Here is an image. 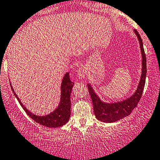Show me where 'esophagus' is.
I'll return each mask as SVG.
<instances>
[{"label": "esophagus", "instance_id": "obj_1", "mask_svg": "<svg viewBox=\"0 0 160 160\" xmlns=\"http://www.w3.org/2000/svg\"><path fill=\"white\" fill-rule=\"evenodd\" d=\"M87 75V70L86 68L84 67H81L78 70H77V76L78 77V79H85Z\"/></svg>", "mask_w": 160, "mask_h": 160}]
</instances>
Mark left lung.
I'll return each mask as SVG.
<instances>
[{
    "mask_svg": "<svg viewBox=\"0 0 160 160\" xmlns=\"http://www.w3.org/2000/svg\"><path fill=\"white\" fill-rule=\"evenodd\" d=\"M135 33L138 37V41H139L142 57V69L141 79H140L138 88H137L135 93L125 101L109 104V103H104L101 101L99 97L93 91L92 87L90 84H88V90H89L90 98H91L92 102H93V113H94L97 118L101 122L111 123V122H115L120 119H122L123 118L126 117V116H128L132 113V111L135 109V108L136 107L138 103L139 102L140 99H141L143 90H144L145 83H146V72H147L146 57L141 36L136 30H135Z\"/></svg>",
    "mask_w": 160,
    "mask_h": 160,
    "instance_id": "1",
    "label": "left lung"
}]
</instances>
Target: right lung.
<instances>
[{
    "mask_svg": "<svg viewBox=\"0 0 160 160\" xmlns=\"http://www.w3.org/2000/svg\"><path fill=\"white\" fill-rule=\"evenodd\" d=\"M74 83L72 82L70 79V73L67 72L62 79V83H61V98L60 103L57 108L49 114L46 116H37L35 114L30 112L22 104L19 98L14 93L12 87L11 85V88L12 89L13 93L17 98L18 101L20 103L21 106L23 108L26 114L32 119H33L37 123L40 124L42 125L48 127V128H57V127L62 126L63 125L67 123L70 117V108H71V101H70V95L71 90L72 89Z\"/></svg>",
    "mask_w": 160,
    "mask_h": 160,
    "instance_id": "obj_1",
    "label": "right lung"
}]
</instances>
